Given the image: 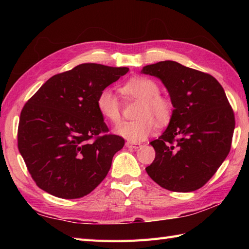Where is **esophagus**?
Listing matches in <instances>:
<instances>
[{
    "mask_svg": "<svg viewBox=\"0 0 249 249\" xmlns=\"http://www.w3.org/2000/svg\"><path fill=\"white\" fill-rule=\"evenodd\" d=\"M125 145L127 147H131V149H138L141 146L140 143H134V142H126Z\"/></svg>",
    "mask_w": 249,
    "mask_h": 249,
    "instance_id": "34e87169",
    "label": "esophagus"
}]
</instances>
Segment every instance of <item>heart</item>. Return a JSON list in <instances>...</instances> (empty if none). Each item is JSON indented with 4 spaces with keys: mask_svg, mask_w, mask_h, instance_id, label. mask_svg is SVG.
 <instances>
[{
    "mask_svg": "<svg viewBox=\"0 0 249 249\" xmlns=\"http://www.w3.org/2000/svg\"><path fill=\"white\" fill-rule=\"evenodd\" d=\"M126 96L140 100L136 115L138 118L126 122L116 128V133L131 142H139L147 138L156 128V121L165 124L172 114L170 99L160 93L158 84L146 77H133L121 86ZM96 106L106 120L118 125L121 119V102L110 89H104L98 94Z\"/></svg>",
    "mask_w": 249,
    "mask_h": 249,
    "instance_id": "1",
    "label": "heart"
}]
</instances>
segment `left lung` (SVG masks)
<instances>
[{
    "mask_svg": "<svg viewBox=\"0 0 249 249\" xmlns=\"http://www.w3.org/2000/svg\"><path fill=\"white\" fill-rule=\"evenodd\" d=\"M142 72L160 79L174 108L167 129L151 142L155 160L145 170L165 189L197 190L231 149L235 119L224 89L210 73L174 61L144 66Z\"/></svg>",
    "mask_w": 249,
    "mask_h": 249,
    "instance_id": "obj_1",
    "label": "left lung"
}]
</instances>
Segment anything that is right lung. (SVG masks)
<instances>
[{
    "mask_svg": "<svg viewBox=\"0 0 249 249\" xmlns=\"http://www.w3.org/2000/svg\"><path fill=\"white\" fill-rule=\"evenodd\" d=\"M129 71L84 63L46 81L21 110L18 149L37 186L63 199L96 188L124 146L96 106L98 94Z\"/></svg>",
    "mask_w": 249,
    "mask_h": 249,
    "instance_id": "add662e5",
    "label": "right lung"
}]
</instances>
